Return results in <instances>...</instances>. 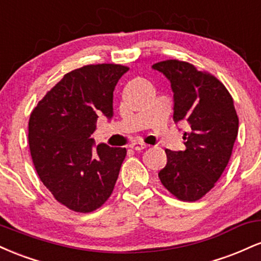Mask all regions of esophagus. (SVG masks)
<instances>
[{
  "instance_id": "34e87169",
  "label": "esophagus",
  "mask_w": 261,
  "mask_h": 261,
  "mask_svg": "<svg viewBox=\"0 0 261 261\" xmlns=\"http://www.w3.org/2000/svg\"><path fill=\"white\" fill-rule=\"evenodd\" d=\"M146 147H147V145L143 142H141V141H136V142L131 143L130 145V148L135 149V151H142V149H145Z\"/></svg>"
}]
</instances>
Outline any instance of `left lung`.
<instances>
[{
    "mask_svg": "<svg viewBox=\"0 0 261 261\" xmlns=\"http://www.w3.org/2000/svg\"><path fill=\"white\" fill-rule=\"evenodd\" d=\"M168 79L174 98V122H184V151L166 149L167 164L158 173L178 199L196 201L215 187L228 164L239 120L223 83L194 65L167 60L152 66Z\"/></svg>",
    "mask_w": 261,
    "mask_h": 261,
    "instance_id": "1",
    "label": "left lung"
}]
</instances>
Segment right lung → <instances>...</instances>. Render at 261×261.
<instances>
[{"label": "right lung", "instance_id": "1", "mask_svg": "<svg viewBox=\"0 0 261 261\" xmlns=\"http://www.w3.org/2000/svg\"><path fill=\"white\" fill-rule=\"evenodd\" d=\"M128 67L87 65L66 73L29 119V149L39 178L60 203L76 212L99 208L112 195L126 148L91 135L97 119L113 118V93Z\"/></svg>", "mask_w": 261, "mask_h": 261}]
</instances>
